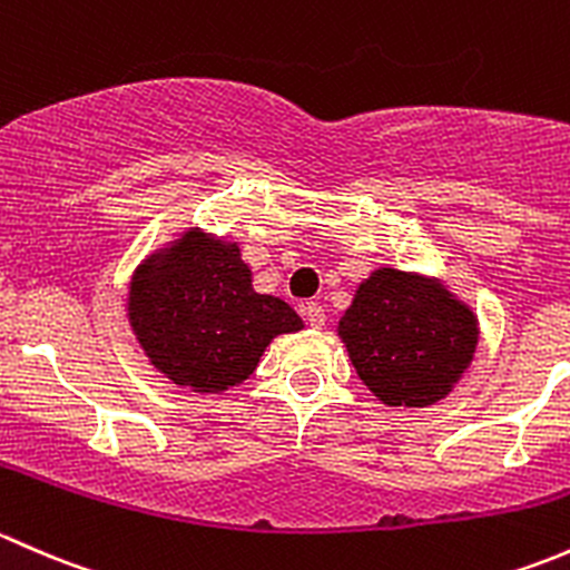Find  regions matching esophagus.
Here are the masks:
<instances>
[{
	"label": "esophagus",
	"mask_w": 570,
	"mask_h": 570,
	"mask_svg": "<svg viewBox=\"0 0 570 570\" xmlns=\"http://www.w3.org/2000/svg\"><path fill=\"white\" fill-rule=\"evenodd\" d=\"M302 315H304V321H307L309 326L313 328H321L326 324V313H324V307H321L318 302H307L302 307Z\"/></svg>",
	"instance_id": "1"
}]
</instances>
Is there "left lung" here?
<instances>
[{
  "label": "left lung",
  "instance_id": "8db88e82",
  "mask_svg": "<svg viewBox=\"0 0 570 570\" xmlns=\"http://www.w3.org/2000/svg\"><path fill=\"white\" fill-rule=\"evenodd\" d=\"M360 379L386 406H431L466 371L478 318L442 285L379 268L337 326Z\"/></svg>",
  "mask_w": 570,
  "mask_h": 570
}]
</instances>
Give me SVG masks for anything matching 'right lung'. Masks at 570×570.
<instances>
[{
	"label": "right lung",
	"instance_id": "1",
	"mask_svg": "<svg viewBox=\"0 0 570 570\" xmlns=\"http://www.w3.org/2000/svg\"><path fill=\"white\" fill-rule=\"evenodd\" d=\"M128 318L158 371L195 392L242 384L272 337L304 326L283 298L252 291L236 244L197 230L139 266Z\"/></svg>",
	"mask_w": 570,
	"mask_h": 570
}]
</instances>
